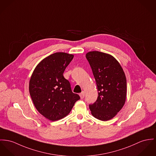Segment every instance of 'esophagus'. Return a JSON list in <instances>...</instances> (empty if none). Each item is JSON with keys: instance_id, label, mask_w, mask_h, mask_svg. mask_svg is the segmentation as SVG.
<instances>
[{"instance_id": "esophagus-1", "label": "esophagus", "mask_w": 156, "mask_h": 156, "mask_svg": "<svg viewBox=\"0 0 156 156\" xmlns=\"http://www.w3.org/2000/svg\"><path fill=\"white\" fill-rule=\"evenodd\" d=\"M84 96H85V93H84V91H83L80 94V96L81 98H83L84 97Z\"/></svg>"}]
</instances>
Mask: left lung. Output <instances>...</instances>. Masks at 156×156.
Segmentation results:
<instances>
[{"label":"left lung","instance_id":"left-lung-1","mask_svg":"<svg viewBox=\"0 0 156 156\" xmlns=\"http://www.w3.org/2000/svg\"><path fill=\"white\" fill-rule=\"evenodd\" d=\"M85 56L98 91L96 102L89 105V108L94 118L103 121L110 120L125 105L127 91L125 74L119 62L109 54L92 51Z\"/></svg>","mask_w":156,"mask_h":156}]
</instances>
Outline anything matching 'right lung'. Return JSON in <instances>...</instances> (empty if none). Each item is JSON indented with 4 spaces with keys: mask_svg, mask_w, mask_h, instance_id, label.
<instances>
[{
    "mask_svg": "<svg viewBox=\"0 0 156 156\" xmlns=\"http://www.w3.org/2000/svg\"><path fill=\"white\" fill-rule=\"evenodd\" d=\"M73 56L64 52L51 54L36 66L31 75L29 83L31 99L38 112L48 120L66 116L80 99L63 75Z\"/></svg>",
    "mask_w": 156,
    "mask_h": 156,
    "instance_id": "1",
    "label": "right lung"
}]
</instances>
